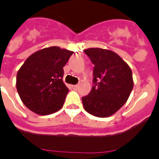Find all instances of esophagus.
<instances>
[{
    "label": "esophagus",
    "mask_w": 159,
    "mask_h": 159,
    "mask_svg": "<svg viewBox=\"0 0 159 159\" xmlns=\"http://www.w3.org/2000/svg\"><path fill=\"white\" fill-rule=\"evenodd\" d=\"M78 88H79L78 84H76V85H72V88H73V89L76 90Z\"/></svg>",
    "instance_id": "34e87169"
}]
</instances>
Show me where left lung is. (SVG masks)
<instances>
[{
	"instance_id": "1",
	"label": "left lung",
	"mask_w": 159,
	"mask_h": 159,
	"mask_svg": "<svg viewBox=\"0 0 159 159\" xmlns=\"http://www.w3.org/2000/svg\"><path fill=\"white\" fill-rule=\"evenodd\" d=\"M84 52L95 67L92 91L82 97L84 107L94 116L109 117L130 96L134 86L131 69L119 55L110 50L92 48Z\"/></svg>"
}]
</instances>
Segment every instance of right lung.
<instances>
[{"mask_svg":"<svg viewBox=\"0 0 159 159\" xmlns=\"http://www.w3.org/2000/svg\"><path fill=\"white\" fill-rule=\"evenodd\" d=\"M72 54L53 46L36 52L25 60L16 75V89L29 110L47 116L62 107L68 92L63 82V67Z\"/></svg>","mask_w":159,"mask_h":159,"instance_id":"1","label":"right lung"}]
</instances>
